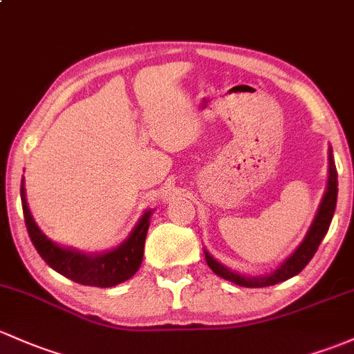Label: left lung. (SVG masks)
Listing matches in <instances>:
<instances>
[{
  "mask_svg": "<svg viewBox=\"0 0 354 354\" xmlns=\"http://www.w3.org/2000/svg\"><path fill=\"white\" fill-rule=\"evenodd\" d=\"M336 202H337V171L336 165H334L333 158V149L329 147V178H327V188L324 196L321 200V205H319L317 214H315L314 222H312L310 229H308L307 236L304 237V241L300 243L299 248L281 263L280 266L274 271L268 274H261V277H248V274L236 273V271L229 270V268L218 263L207 249H203L205 252L207 265L210 266V270L215 274H218L224 280L232 281V283L245 286V288H261V286H271L277 285L280 281L288 280V278L295 277L305 266L308 265L312 258H314L315 251H317L319 244L322 243L324 236L329 230L330 221H333L334 210H336Z\"/></svg>",
  "mask_w": 354,
  "mask_h": 354,
  "instance_id": "1",
  "label": "left lung"
}]
</instances>
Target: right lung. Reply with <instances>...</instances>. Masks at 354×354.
I'll return each mask as SVG.
<instances>
[{"label": "right lung", "instance_id": "add662e5", "mask_svg": "<svg viewBox=\"0 0 354 354\" xmlns=\"http://www.w3.org/2000/svg\"><path fill=\"white\" fill-rule=\"evenodd\" d=\"M20 195L25 225H27L30 239H32V244L35 245L40 258L52 270H55L69 280L76 281V283L100 286V288H109V286L122 283L137 273L140 263H142L144 243H146L149 218H151L152 210L144 212L137 225L133 227L127 239L120 245H117L111 251L86 254V252H81L77 249L62 248V245L52 243L49 237L39 229L27 205L24 180H21Z\"/></svg>", "mask_w": 354, "mask_h": 354}]
</instances>
